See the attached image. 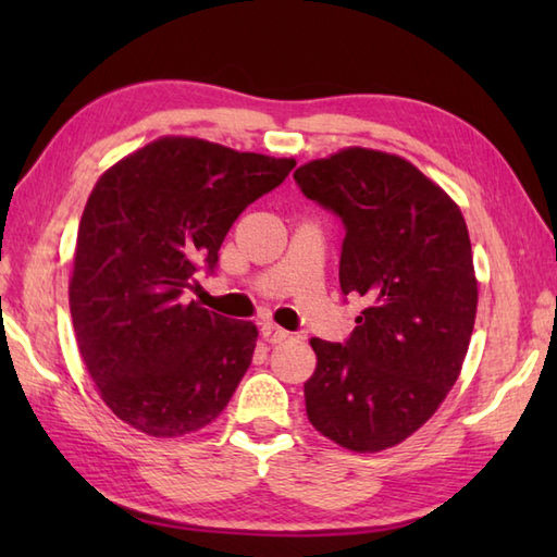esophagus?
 Listing matches in <instances>:
<instances>
[{"instance_id":"obj_1","label":"esophagus","mask_w":557,"mask_h":557,"mask_svg":"<svg viewBox=\"0 0 557 557\" xmlns=\"http://www.w3.org/2000/svg\"><path fill=\"white\" fill-rule=\"evenodd\" d=\"M260 335H263V339L270 342V345H280V342H285L289 337L287 330L275 325V323H263V325H260Z\"/></svg>"}]
</instances>
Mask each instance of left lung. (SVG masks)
Returning a JSON list of instances; mask_svg holds the SVG:
<instances>
[{"label": "left lung", "instance_id": "obj_1", "mask_svg": "<svg viewBox=\"0 0 557 557\" xmlns=\"http://www.w3.org/2000/svg\"><path fill=\"white\" fill-rule=\"evenodd\" d=\"M294 180L345 222L339 287L363 301L345 345L311 339L306 413L339 447L381 453L433 417L465 363L479 304L467 222L393 152L345 148Z\"/></svg>", "mask_w": 557, "mask_h": 557}]
</instances>
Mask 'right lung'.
<instances>
[{"instance_id": "obj_1", "label": "right lung", "mask_w": 557, "mask_h": 557, "mask_svg": "<svg viewBox=\"0 0 557 557\" xmlns=\"http://www.w3.org/2000/svg\"><path fill=\"white\" fill-rule=\"evenodd\" d=\"M162 136L104 172L83 208L69 309L81 359L114 417L152 437L215 421L251 366L258 327L184 299L234 220L294 170Z\"/></svg>"}]
</instances>
